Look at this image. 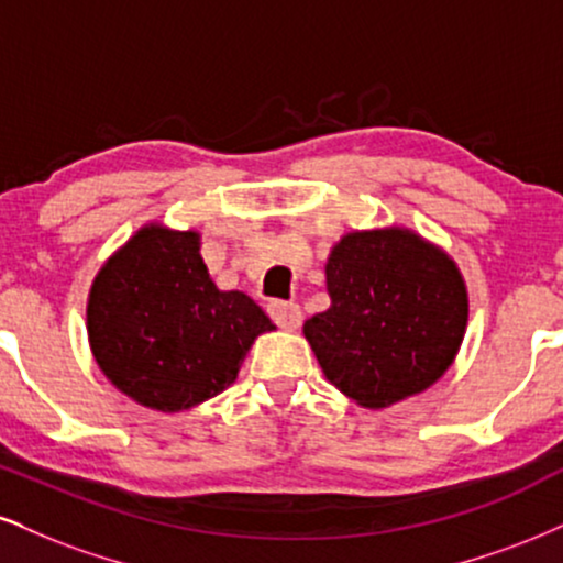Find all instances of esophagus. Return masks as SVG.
<instances>
[{
  "label": "esophagus",
  "instance_id": "34e87169",
  "mask_svg": "<svg viewBox=\"0 0 563 563\" xmlns=\"http://www.w3.org/2000/svg\"><path fill=\"white\" fill-rule=\"evenodd\" d=\"M268 316H271V321H274L284 331H295L297 325L302 323V310L297 302H284V300L268 302Z\"/></svg>",
  "mask_w": 563,
  "mask_h": 563
}]
</instances>
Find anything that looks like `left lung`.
I'll return each mask as SVG.
<instances>
[{
    "instance_id": "1",
    "label": "left lung",
    "mask_w": 563,
    "mask_h": 563,
    "mask_svg": "<svg viewBox=\"0 0 563 563\" xmlns=\"http://www.w3.org/2000/svg\"><path fill=\"white\" fill-rule=\"evenodd\" d=\"M331 308L302 325L323 376L378 409L435 384L467 329V287L441 247L401 227L350 232L325 261Z\"/></svg>"
}]
</instances>
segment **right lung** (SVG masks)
Listing matches in <instances>:
<instances>
[{
    "label": "right lung",
    "instance_id": "right-lung-1",
    "mask_svg": "<svg viewBox=\"0 0 563 563\" xmlns=\"http://www.w3.org/2000/svg\"><path fill=\"white\" fill-rule=\"evenodd\" d=\"M88 342L101 373L158 412H183L238 378L268 316L245 292H221L200 234L148 224L96 274Z\"/></svg>",
    "mask_w": 563,
    "mask_h": 563
}]
</instances>
